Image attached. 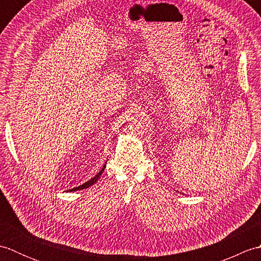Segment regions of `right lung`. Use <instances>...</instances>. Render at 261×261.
<instances>
[{"mask_svg": "<svg viewBox=\"0 0 261 261\" xmlns=\"http://www.w3.org/2000/svg\"><path fill=\"white\" fill-rule=\"evenodd\" d=\"M107 164V163H105ZM105 167H107V165H104L103 166V168L99 170V173H97L95 176L93 177V178H91L90 180L88 181H86V182H84V184L83 185H81V186H79V187H74V188H71V190H69V192H71V191H81V190H84V188H87V187H90V186H92L94 182H96L97 181V179L99 178V176H101L102 174H103V171H104V169H105Z\"/></svg>", "mask_w": 261, "mask_h": 261, "instance_id": "add662e5", "label": "right lung"}]
</instances>
